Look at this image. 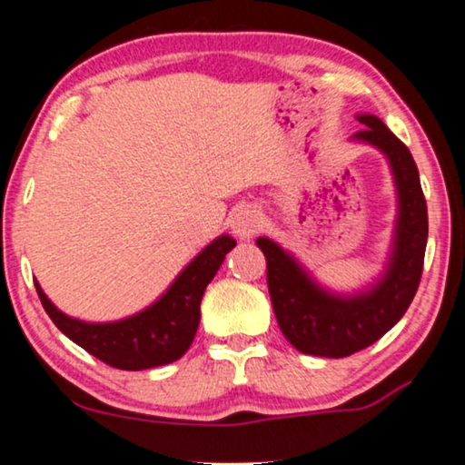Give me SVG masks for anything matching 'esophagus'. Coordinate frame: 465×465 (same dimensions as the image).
I'll return each mask as SVG.
<instances>
[{
    "label": "esophagus",
    "mask_w": 465,
    "mask_h": 465,
    "mask_svg": "<svg viewBox=\"0 0 465 465\" xmlns=\"http://www.w3.org/2000/svg\"><path fill=\"white\" fill-rule=\"evenodd\" d=\"M262 226V213L252 205H241L231 215V228L239 239H252Z\"/></svg>",
    "instance_id": "34e87169"
}]
</instances>
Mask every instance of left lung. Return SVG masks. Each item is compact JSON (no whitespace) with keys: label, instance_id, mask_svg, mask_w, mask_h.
Masks as SVG:
<instances>
[{"label":"left lung","instance_id":"8db88e82","mask_svg":"<svg viewBox=\"0 0 465 465\" xmlns=\"http://www.w3.org/2000/svg\"><path fill=\"white\" fill-rule=\"evenodd\" d=\"M358 120L366 129L353 139L383 152L398 193L390 262L379 282L351 296L334 294L275 241H256L266 258V283L279 328L298 351L320 358H347L361 351L402 320L421 282L428 243V205L412 154L381 118L360 114Z\"/></svg>","mask_w":465,"mask_h":465}]
</instances>
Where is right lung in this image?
I'll return each instance as SVG.
<instances>
[{"instance_id": "add662e5", "label": "right lung", "mask_w": 465, "mask_h": 465, "mask_svg": "<svg viewBox=\"0 0 465 465\" xmlns=\"http://www.w3.org/2000/svg\"><path fill=\"white\" fill-rule=\"evenodd\" d=\"M237 241L222 234L212 241L167 292L139 313L118 322L91 323L54 307L35 282L37 296L50 320L75 345L120 371H145L180 360L193 345L201 322V298Z\"/></svg>"}]
</instances>
